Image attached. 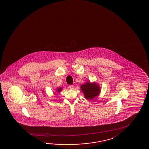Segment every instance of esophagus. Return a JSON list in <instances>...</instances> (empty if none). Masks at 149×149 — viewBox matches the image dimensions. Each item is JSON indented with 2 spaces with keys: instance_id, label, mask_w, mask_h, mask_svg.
Wrapping results in <instances>:
<instances>
[{
  "instance_id": "esophagus-1",
  "label": "esophagus",
  "mask_w": 149,
  "mask_h": 149,
  "mask_svg": "<svg viewBox=\"0 0 149 149\" xmlns=\"http://www.w3.org/2000/svg\"><path fill=\"white\" fill-rule=\"evenodd\" d=\"M69 88L71 89V90H72V89H74V86L73 85H70L69 86Z\"/></svg>"
}]
</instances>
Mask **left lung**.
<instances>
[{
  "label": "left lung",
  "instance_id": "8db88e82",
  "mask_svg": "<svg viewBox=\"0 0 149 149\" xmlns=\"http://www.w3.org/2000/svg\"><path fill=\"white\" fill-rule=\"evenodd\" d=\"M81 89L87 100H93L99 96L101 92L100 86L95 82L87 81L81 86Z\"/></svg>",
  "mask_w": 149,
  "mask_h": 149
}]
</instances>
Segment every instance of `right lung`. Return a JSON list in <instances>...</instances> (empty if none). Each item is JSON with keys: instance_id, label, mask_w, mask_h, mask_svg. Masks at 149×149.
<instances>
[{"instance_id": "1", "label": "right lung", "mask_w": 149, "mask_h": 149, "mask_svg": "<svg viewBox=\"0 0 149 149\" xmlns=\"http://www.w3.org/2000/svg\"><path fill=\"white\" fill-rule=\"evenodd\" d=\"M62 90V87H58V88H56V91L57 92V93H59L61 92Z\"/></svg>"}]
</instances>
